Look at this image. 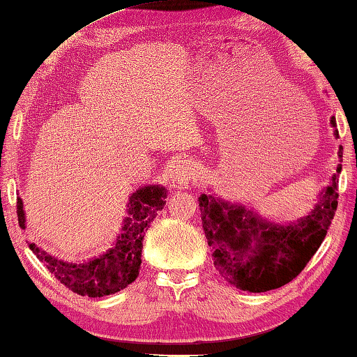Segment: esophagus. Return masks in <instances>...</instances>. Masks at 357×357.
<instances>
[{"label":"esophagus","mask_w":357,"mask_h":357,"mask_svg":"<svg viewBox=\"0 0 357 357\" xmlns=\"http://www.w3.org/2000/svg\"><path fill=\"white\" fill-rule=\"evenodd\" d=\"M197 173H199V167H197V163L190 157L181 158L173 169L174 181L181 185L188 184L189 181H194L197 178Z\"/></svg>","instance_id":"34e87169"}]
</instances>
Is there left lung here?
<instances>
[{"mask_svg":"<svg viewBox=\"0 0 357 357\" xmlns=\"http://www.w3.org/2000/svg\"><path fill=\"white\" fill-rule=\"evenodd\" d=\"M332 126L337 127L335 117ZM338 137V130L335 128ZM342 157V148L338 152ZM342 165L337 167L340 173ZM338 174L307 218L291 225L260 219L243 206L200 195L202 222L214 267L236 289L267 292L296 280L326 238L338 205Z\"/></svg>","mask_w":357,"mask_h":357,"instance_id":"left-lung-1","label":"left lung"}]
</instances>
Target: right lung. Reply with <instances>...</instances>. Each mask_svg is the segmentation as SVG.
I'll list each match as a JSON object with an SVG mask.
<instances>
[{
    "mask_svg": "<svg viewBox=\"0 0 357 357\" xmlns=\"http://www.w3.org/2000/svg\"><path fill=\"white\" fill-rule=\"evenodd\" d=\"M165 199L167 190L158 185H148L135 192L130 197L128 218L114 248L90 262L66 264L49 256L35 243L28 246L68 289L87 297L111 296L138 278L144 234L157 213L162 211ZM17 216L20 227L24 229L25 216L20 199H17Z\"/></svg>",
    "mask_w": 357,
    "mask_h": 357,
    "instance_id": "right-lung-1",
    "label": "right lung"
}]
</instances>
